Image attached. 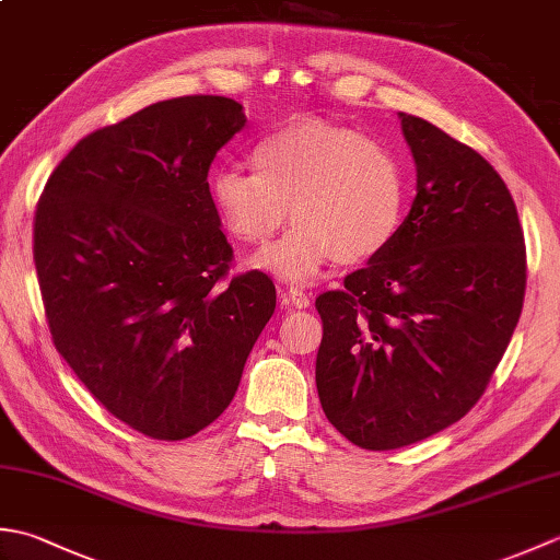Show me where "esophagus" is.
<instances>
[{
	"label": "esophagus",
	"instance_id": "obj_1",
	"mask_svg": "<svg viewBox=\"0 0 560 560\" xmlns=\"http://www.w3.org/2000/svg\"><path fill=\"white\" fill-rule=\"evenodd\" d=\"M283 299H287V303H291L293 307H307V305H311V295H307L299 287H291L287 293H283Z\"/></svg>",
	"mask_w": 560,
	"mask_h": 560
}]
</instances>
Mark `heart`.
Instances as JSON below:
<instances>
[{
  "instance_id": "obj_1",
  "label": "heart",
  "mask_w": 560,
  "mask_h": 560,
  "mask_svg": "<svg viewBox=\"0 0 560 560\" xmlns=\"http://www.w3.org/2000/svg\"><path fill=\"white\" fill-rule=\"evenodd\" d=\"M249 156L255 168L233 163L211 175L225 231L265 245L291 209L299 219L283 241L253 257V267L305 283L335 257L355 265L380 255L399 233L407 205L401 168L395 153L359 129L305 117L261 135Z\"/></svg>"
}]
</instances>
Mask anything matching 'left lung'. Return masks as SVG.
<instances>
[{"label": "left lung", "mask_w": 560, "mask_h": 560, "mask_svg": "<svg viewBox=\"0 0 560 560\" xmlns=\"http://www.w3.org/2000/svg\"><path fill=\"white\" fill-rule=\"evenodd\" d=\"M416 197L383 253L317 295L315 383L363 450H397L459 421L517 327L527 255L515 201L481 153L399 113Z\"/></svg>", "instance_id": "left-lung-1"}]
</instances>
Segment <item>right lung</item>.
Segmentation results:
<instances>
[{"label":"right lung","instance_id":"right-lung-1","mask_svg":"<svg viewBox=\"0 0 560 560\" xmlns=\"http://www.w3.org/2000/svg\"><path fill=\"white\" fill-rule=\"evenodd\" d=\"M223 96L153 103L96 129L52 171L33 259L57 351L115 419L156 440L213 423L277 307L233 247L207 175L245 127Z\"/></svg>","mask_w":560,"mask_h":560}]
</instances>
